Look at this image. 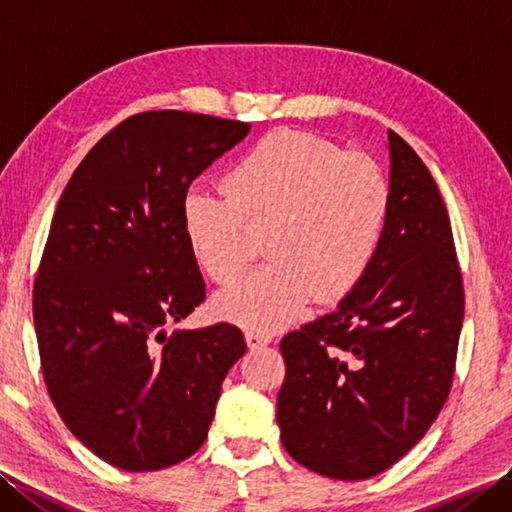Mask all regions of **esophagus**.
Here are the masks:
<instances>
[{
    "label": "esophagus",
    "mask_w": 512,
    "mask_h": 512,
    "mask_svg": "<svg viewBox=\"0 0 512 512\" xmlns=\"http://www.w3.org/2000/svg\"><path fill=\"white\" fill-rule=\"evenodd\" d=\"M246 343L250 350H262L264 345L270 343V334L259 330H246Z\"/></svg>",
    "instance_id": "obj_1"
}]
</instances>
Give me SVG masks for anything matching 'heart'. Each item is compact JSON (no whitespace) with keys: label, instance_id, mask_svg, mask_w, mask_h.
Wrapping results in <instances>:
<instances>
[{"label":"heart","instance_id":"heart-1","mask_svg":"<svg viewBox=\"0 0 512 512\" xmlns=\"http://www.w3.org/2000/svg\"><path fill=\"white\" fill-rule=\"evenodd\" d=\"M224 189H191L182 202L193 259L215 284H233L253 259V230L270 262L217 295L222 317L275 330L314 297L350 295L367 275L389 211L387 176L369 156L281 129L228 169Z\"/></svg>","mask_w":512,"mask_h":512}]
</instances>
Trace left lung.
Here are the masks:
<instances>
[{"label": "left lung", "mask_w": 512, "mask_h": 512, "mask_svg": "<svg viewBox=\"0 0 512 512\" xmlns=\"http://www.w3.org/2000/svg\"><path fill=\"white\" fill-rule=\"evenodd\" d=\"M389 211L378 253L339 308L281 339L286 451L332 480H367L416 444L449 396L464 319L447 206L387 132Z\"/></svg>", "instance_id": "obj_1"}]
</instances>
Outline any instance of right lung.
I'll return each mask as SVG.
<instances>
[{"label": "right lung", "mask_w": 512, "mask_h": 512, "mask_svg": "<svg viewBox=\"0 0 512 512\" xmlns=\"http://www.w3.org/2000/svg\"><path fill=\"white\" fill-rule=\"evenodd\" d=\"M248 132L204 114H136L90 149L54 211L32 292L43 378L74 436L123 471L198 451L246 352L231 323L167 325L204 301L182 202Z\"/></svg>", "instance_id": "1"}]
</instances>
